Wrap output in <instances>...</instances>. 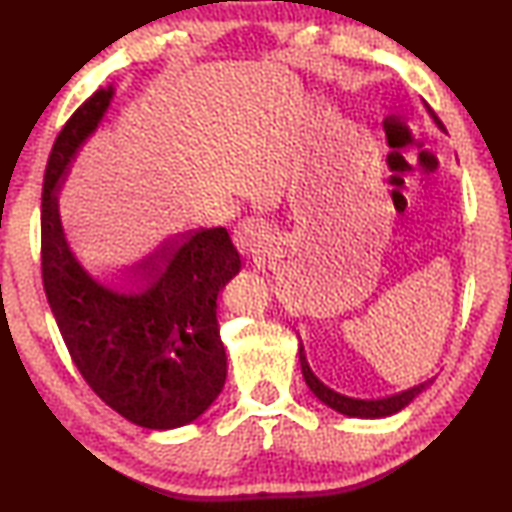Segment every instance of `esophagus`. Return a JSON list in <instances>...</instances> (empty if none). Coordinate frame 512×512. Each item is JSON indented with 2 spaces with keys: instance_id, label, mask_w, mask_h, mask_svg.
<instances>
[{
  "instance_id": "1",
  "label": "esophagus",
  "mask_w": 512,
  "mask_h": 512,
  "mask_svg": "<svg viewBox=\"0 0 512 512\" xmlns=\"http://www.w3.org/2000/svg\"><path fill=\"white\" fill-rule=\"evenodd\" d=\"M268 241V225L262 219H244L235 228V244L244 255H255Z\"/></svg>"
}]
</instances>
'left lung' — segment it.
<instances>
[{
  "label": "left lung",
  "instance_id": "obj_1",
  "mask_svg": "<svg viewBox=\"0 0 512 512\" xmlns=\"http://www.w3.org/2000/svg\"><path fill=\"white\" fill-rule=\"evenodd\" d=\"M424 106H427V110H429V115L433 117V121H436V124L445 131L443 121L438 119V115L431 110L429 103H424ZM298 354H300L302 377H305L307 386L311 388V391H314V395L318 397V400L325 402V404L329 406V409L339 411V413H343V415H350V418H386V415H393V413H397V411H402L406 404L413 402L415 395H420V393L424 391V388H427V386L431 384V381H424V384H420V386H413V388H409V391H404V393L384 397V400H354V397H345V395H341V393L332 391V388H327V386L323 384V381H320V379L314 375V372H311L309 363H307V357H305V348H302V343H300Z\"/></svg>",
  "mask_w": 512,
  "mask_h": 512
}]
</instances>
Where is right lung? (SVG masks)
I'll use <instances>...</instances> for the list:
<instances>
[{"label":"right lung","instance_id":"right-lung-1","mask_svg":"<svg viewBox=\"0 0 512 512\" xmlns=\"http://www.w3.org/2000/svg\"><path fill=\"white\" fill-rule=\"evenodd\" d=\"M97 90L51 146L42 183V284L74 366L112 411L146 429H176L207 411L225 384L228 357L216 298L239 273L225 228L164 241L126 271L137 293H117L83 271L58 216V189L81 144L106 115Z\"/></svg>","mask_w":512,"mask_h":512}]
</instances>
